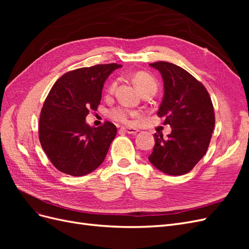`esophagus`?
<instances>
[{
    "mask_svg": "<svg viewBox=\"0 0 249 249\" xmlns=\"http://www.w3.org/2000/svg\"><path fill=\"white\" fill-rule=\"evenodd\" d=\"M120 130H122L123 132L127 133V134H133V135L138 133V130L135 129V127H125V126H123Z\"/></svg>",
    "mask_w": 249,
    "mask_h": 249,
    "instance_id": "obj_1",
    "label": "esophagus"
}]
</instances>
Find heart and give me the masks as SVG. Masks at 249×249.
Returning <instances> with one entry per match:
<instances>
[{
	"label": "heart",
	"instance_id": "obj_1",
	"mask_svg": "<svg viewBox=\"0 0 249 249\" xmlns=\"http://www.w3.org/2000/svg\"><path fill=\"white\" fill-rule=\"evenodd\" d=\"M134 84L140 90V92L144 91L146 89H157V82L156 80L150 76L147 72H137L134 74L133 77ZM117 86V82H113L109 90L113 92ZM138 113L136 111H132L126 108H114L110 111V116L117 120V122L124 123V124H130L135 116H137Z\"/></svg>",
	"mask_w": 249,
	"mask_h": 249
}]
</instances>
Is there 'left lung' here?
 Here are the masks:
<instances>
[{
  "mask_svg": "<svg viewBox=\"0 0 249 249\" xmlns=\"http://www.w3.org/2000/svg\"><path fill=\"white\" fill-rule=\"evenodd\" d=\"M163 79L164 96L158 115L171 133L166 138L155 134L149 162L169 176L189 172L206 155L215 125L211 97L200 82L176 64L150 63Z\"/></svg>",
  "mask_w": 249,
  "mask_h": 249,
  "instance_id": "obj_1",
  "label": "left lung"
}]
</instances>
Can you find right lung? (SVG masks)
Returning a JSON list of instances; mask_svg holds the SVG:
<instances>
[{"instance_id":"right-lung-1","label":"right lung","mask_w":249,"mask_h":249,"mask_svg":"<svg viewBox=\"0 0 249 249\" xmlns=\"http://www.w3.org/2000/svg\"><path fill=\"white\" fill-rule=\"evenodd\" d=\"M119 67L116 63L82 67L53 85L40 113L39 140L58 170L83 177L104 162L116 126L110 122L90 126L85 119L100 105L105 81Z\"/></svg>"}]
</instances>
